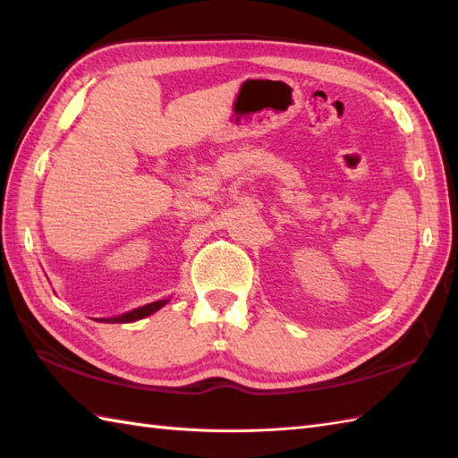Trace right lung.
<instances>
[{"label":"right lung","instance_id":"1","mask_svg":"<svg viewBox=\"0 0 458 458\" xmlns=\"http://www.w3.org/2000/svg\"><path fill=\"white\" fill-rule=\"evenodd\" d=\"M163 305H167V299L165 301H155V303L149 305H143L140 309H133L130 313L120 315V317H112V318H100L102 323H133V320H140L143 317H149L155 310H159Z\"/></svg>","mask_w":458,"mask_h":458}]
</instances>
